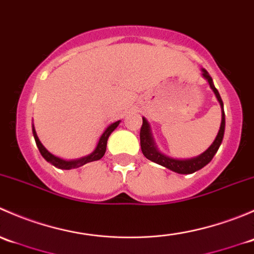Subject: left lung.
I'll return each mask as SVG.
<instances>
[{
	"mask_svg": "<svg viewBox=\"0 0 254 254\" xmlns=\"http://www.w3.org/2000/svg\"><path fill=\"white\" fill-rule=\"evenodd\" d=\"M201 75L206 79L207 83H209L210 88L212 89V92L216 96L217 101H219L220 107H221V124H220L219 132H217L216 137L212 141L211 145L204 151L203 153H200L199 156L191 158H173L170 156L165 155V153L161 152L160 150L156 146L155 140H153L152 132H151V127L148 124V122L146 120V118L142 117V127L140 130V145H141V151L147 160L152 161V162L157 163V165L163 166V167L168 168V170L173 171V172L179 173V175H190V173L196 172V171L201 170L203 167H205L207 163L212 160V157L215 156V153L219 150L220 145H221L222 139H224L225 134V113H224V103H222V99L220 97L219 91L215 88L214 82H212L211 76L209 75V72L205 68H201Z\"/></svg>",
	"mask_w": 254,
	"mask_h": 254,
	"instance_id": "obj_1",
	"label": "left lung"
}]
</instances>
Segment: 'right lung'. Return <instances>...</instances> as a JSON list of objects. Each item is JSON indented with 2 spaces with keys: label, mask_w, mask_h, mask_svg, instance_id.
Returning a JSON list of instances; mask_svg holds the SVG:
<instances>
[{
  "label": "right lung",
  "mask_w": 254,
  "mask_h": 254,
  "mask_svg": "<svg viewBox=\"0 0 254 254\" xmlns=\"http://www.w3.org/2000/svg\"><path fill=\"white\" fill-rule=\"evenodd\" d=\"M119 124H120V120H118V122L108 125V127H106V130L103 131V134L101 135V137H99L96 148H94V150L92 151L89 155L83 156V157H81V158H76V160H64V158H60V157H58V156L53 155L51 152H49L47 148L44 147V145L40 142L39 137H38V135H37V131H35V129H34V125H33V135H34L35 143H37L40 153H42L43 157H44L49 163H51V165L55 166V167L60 168V170H73V168H78V167H81V166L86 165V163L101 160V158L104 156V153H106L108 137L111 136L112 132L117 129L118 125Z\"/></svg>",
  "instance_id": "add662e5"
}]
</instances>
